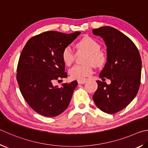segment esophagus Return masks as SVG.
Here are the masks:
<instances>
[{"mask_svg":"<svg viewBox=\"0 0 148 148\" xmlns=\"http://www.w3.org/2000/svg\"><path fill=\"white\" fill-rule=\"evenodd\" d=\"M86 82V80H79V81H77V83H79V84H83V83H85Z\"/></svg>","mask_w":148,"mask_h":148,"instance_id":"esophagus-1","label":"esophagus"}]
</instances>
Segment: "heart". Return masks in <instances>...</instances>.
<instances>
[{
	"instance_id": "b5f03b06",
	"label": "heart",
	"mask_w": 148,
	"mask_h": 148,
	"mask_svg": "<svg viewBox=\"0 0 148 148\" xmlns=\"http://www.w3.org/2000/svg\"><path fill=\"white\" fill-rule=\"evenodd\" d=\"M76 47L79 52H86L88 56L86 59V65H76L69 70L72 79L83 80L92 73V64L96 66H101L106 62V58L101 52V46L98 42L90 37H84L77 41ZM62 60L67 66L71 65L75 60L76 54L70 47H66L61 53Z\"/></svg>"
}]
</instances>
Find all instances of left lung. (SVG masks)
Instances as JSON below:
<instances>
[{
  "label": "left lung",
  "instance_id": "obj_1",
  "mask_svg": "<svg viewBox=\"0 0 148 148\" xmlns=\"http://www.w3.org/2000/svg\"><path fill=\"white\" fill-rule=\"evenodd\" d=\"M92 34L100 36L107 49V63L100 77L111 83L96 81L98 88L92 96L99 109L114 114L130 104L137 94L141 79L142 61L134 42L122 32L111 26L93 29Z\"/></svg>",
  "mask_w": 148,
  "mask_h": 148
}]
</instances>
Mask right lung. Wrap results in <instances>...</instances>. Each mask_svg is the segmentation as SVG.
Listing matches in <instances>:
<instances>
[{
  "mask_svg": "<svg viewBox=\"0 0 148 148\" xmlns=\"http://www.w3.org/2000/svg\"><path fill=\"white\" fill-rule=\"evenodd\" d=\"M80 34L45 32L32 37L23 48L16 77L26 103L42 116H58L69 105L77 81L64 83L60 88L53 83L68 76L61 53Z\"/></svg>",
  "mask_w": 148,
  "mask_h": 148,
  "instance_id": "1",
  "label": "right lung"
}]
</instances>
